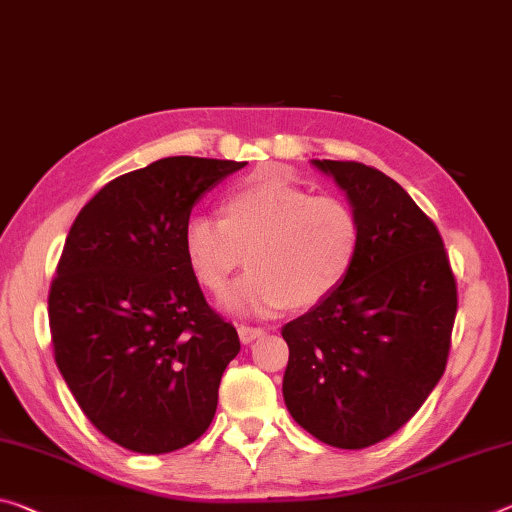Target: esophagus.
<instances>
[{
    "instance_id": "34e87169",
    "label": "esophagus",
    "mask_w": 512,
    "mask_h": 512,
    "mask_svg": "<svg viewBox=\"0 0 512 512\" xmlns=\"http://www.w3.org/2000/svg\"><path fill=\"white\" fill-rule=\"evenodd\" d=\"M239 339L241 344H253L255 339L264 337V330L262 328H253V326H239Z\"/></svg>"
}]
</instances>
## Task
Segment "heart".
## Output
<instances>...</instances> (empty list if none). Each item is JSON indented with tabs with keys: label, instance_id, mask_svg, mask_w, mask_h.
Masks as SVG:
<instances>
[{
	"label": "heart",
	"instance_id": "1",
	"mask_svg": "<svg viewBox=\"0 0 512 512\" xmlns=\"http://www.w3.org/2000/svg\"><path fill=\"white\" fill-rule=\"evenodd\" d=\"M360 243V216L346 200L312 196L280 173H259L232 189L223 218L196 214L184 225L186 262L216 296L248 255L250 273L225 305L257 316L323 303L351 273Z\"/></svg>",
	"mask_w": 512,
	"mask_h": 512
}]
</instances>
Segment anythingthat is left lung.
Returning <instances> with one entry per match:
<instances>
[{"mask_svg":"<svg viewBox=\"0 0 512 512\" xmlns=\"http://www.w3.org/2000/svg\"><path fill=\"white\" fill-rule=\"evenodd\" d=\"M360 216L351 273L282 328L287 410L316 440L364 449L421 408L446 369L458 310L444 241L401 184L358 161L312 159Z\"/></svg>","mask_w":512,"mask_h":512,"instance_id":"obj_1","label":"left lung"}]
</instances>
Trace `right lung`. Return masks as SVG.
Here are the masks:
<instances>
[{"mask_svg":"<svg viewBox=\"0 0 512 512\" xmlns=\"http://www.w3.org/2000/svg\"><path fill=\"white\" fill-rule=\"evenodd\" d=\"M243 166L159 159L97 191L70 227L47 298L54 360L91 424L129 451L182 449L216 415L241 344L202 296L184 225Z\"/></svg>","mask_w":512,"mask_h":512,"instance_id":"right-lung-1","label":"right lung"}]
</instances>
